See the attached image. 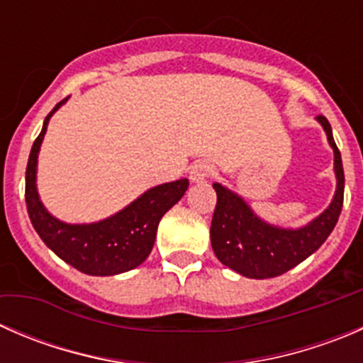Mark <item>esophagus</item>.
I'll use <instances>...</instances> for the list:
<instances>
[{
    "label": "esophagus",
    "instance_id": "obj_1",
    "mask_svg": "<svg viewBox=\"0 0 363 363\" xmlns=\"http://www.w3.org/2000/svg\"><path fill=\"white\" fill-rule=\"evenodd\" d=\"M212 172H214V167H212L211 161L199 160L193 163L191 168H189V179H191L193 182H203L211 177Z\"/></svg>",
    "mask_w": 363,
    "mask_h": 363
}]
</instances>
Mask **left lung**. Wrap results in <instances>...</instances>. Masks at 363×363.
<instances>
[{
	"instance_id": "1",
	"label": "left lung",
	"mask_w": 363,
	"mask_h": 363,
	"mask_svg": "<svg viewBox=\"0 0 363 363\" xmlns=\"http://www.w3.org/2000/svg\"><path fill=\"white\" fill-rule=\"evenodd\" d=\"M318 121L327 131L335 156L337 191L330 207L303 228H276L256 218L240 196L214 182L212 188L216 189L218 202L211 223V242L223 265L252 279L281 276L313 255L337 225L344 202L342 160L327 117L318 116Z\"/></svg>"
}]
</instances>
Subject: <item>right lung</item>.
I'll return each mask as SVG.
<instances>
[{"mask_svg":"<svg viewBox=\"0 0 363 363\" xmlns=\"http://www.w3.org/2000/svg\"><path fill=\"white\" fill-rule=\"evenodd\" d=\"M65 101V100H63ZM50 111L29 152L26 168V207L40 239L61 259L89 276H113L145 262L155 246L160 219L174 207L188 189V179L156 186L112 218L93 225H67L57 221L43 207L36 193V158L47 131Z\"/></svg>","mask_w":363,"mask_h":363,"instance_id":"1","label":"right lung"}]
</instances>
